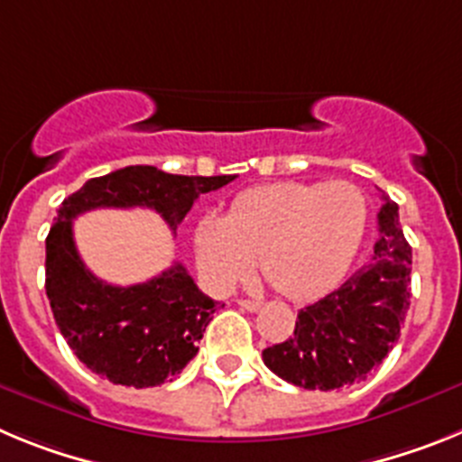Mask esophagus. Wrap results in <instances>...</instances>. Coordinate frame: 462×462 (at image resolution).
<instances>
[{
  "mask_svg": "<svg viewBox=\"0 0 462 462\" xmlns=\"http://www.w3.org/2000/svg\"><path fill=\"white\" fill-rule=\"evenodd\" d=\"M238 305L243 310H247V312H256V310H261V300H250V298H240Z\"/></svg>",
  "mask_w": 462,
  "mask_h": 462,
  "instance_id": "esophagus-1",
  "label": "esophagus"
}]
</instances>
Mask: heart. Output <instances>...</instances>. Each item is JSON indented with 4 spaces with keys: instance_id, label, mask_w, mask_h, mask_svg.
Here are the masks:
<instances>
[{
    "instance_id": "obj_1",
    "label": "heart",
    "mask_w": 462,
    "mask_h": 462,
    "mask_svg": "<svg viewBox=\"0 0 462 462\" xmlns=\"http://www.w3.org/2000/svg\"><path fill=\"white\" fill-rule=\"evenodd\" d=\"M365 224L368 201L354 182H280L236 196L222 219H203L196 256L217 291L247 280L261 256L282 296L312 300L349 271Z\"/></svg>"
}]
</instances>
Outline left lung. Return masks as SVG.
<instances>
[{"label":"left lung","mask_w":462,"mask_h":462,"mask_svg":"<svg viewBox=\"0 0 462 462\" xmlns=\"http://www.w3.org/2000/svg\"><path fill=\"white\" fill-rule=\"evenodd\" d=\"M377 222L373 259L336 291L305 305L289 340L263 349V363L284 382L310 391L361 382L398 342L410 308L411 247L389 196Z\"/></svg>","instance_id":"8db88e82"}]
</instances>
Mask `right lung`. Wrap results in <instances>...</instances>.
<instances>
[{
    "mask_svg": "<svg viewBox=\"0 0 462 462\" xmlns=\"http://www.w3.org/2000/svg\"><path fill=\"white\" fill-rule=\"evenodd\" d=\"M234 178L126 166L64 199L46 238V293L57 328L92 373L136 389L164 383L196 356L203 330L224 303L199 291L182 263L132 287L99 280L76 250L73 219L97 208H150L175 231L199 196Z\"/></svg>",
    "mask_w": 462,
    "mask_h": 462,
    "instance_id": "obj_1",
    "label": "right lung"
}]
</instances>
